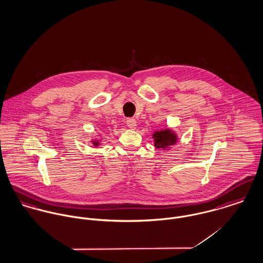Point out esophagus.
Here are the masks:
<instances>
[{
	"instance_id": "1",
	"label": "esophagus",
	"mask_w": 263,
	"mask_h": 263,
	"mask_svg": "<svg viewBox=\"0 0 263 263\" xmlns=\"http://www.w3.org/2000/svg\"><path fill=\"white\" fill-rule=\"evenodd\" d=\"M126 124L130 129H135L136 128V120L134 118H128L127 121H126Z\"/></svg>"
}]
</instances>
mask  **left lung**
Instances as JSON below:
<instances>
[{"label": "left lung", "mask_w": 263, "mask_h": 263, "mask_svg": "<svg viewBox=\"0 0 263 263\" xmlns=\"http://www.w3.org/2000/svg\"><path fill=\"white\" fill-rule=\"evenodd\" d=\"M154 144L157 148H165L167 146L174 145L176 142V136L168 129L156 131L153 134Z\"/></svg>", "instance_id": "8db88e82"}]
</instances>
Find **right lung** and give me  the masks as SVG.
I'll list each match as a JSON object with an SVG mask.
<instances>
[{
	"label": "right lung",
	"mask_w": 263,
	"mask_h": 263,
	"mask_svg": "<svg viewBox=\"0 0 263 263\" xmlns=\"http://www.w3.org/2000/svg\"><path fill=\"white\" fill-rule=\"evenodd\" d=\"M95 144H96V145H98V142H96V143H95Z\"/></svg>",
	"instance_id": "1"
}]
</instances>
